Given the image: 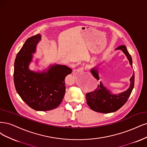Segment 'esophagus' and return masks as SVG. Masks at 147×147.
Returning <instances> with one entry per match:
<instances>
[{"mask_svg":"<svg viewBox=\"0 0 147 147\" xmlns=\"http://www.w3.org/2000/svg\"><path fill=\"white\" fill-rule=\"evenodd\" d=\"M84 71V68L83 67H81V68H79L77 69H76L74 71V73L75 72H78V73H81V72H83Z\"/></svg>","mask_w":147,"mask_h":147,"instance_id":"esophagus-1","label":"esophagus"}]
</instances>
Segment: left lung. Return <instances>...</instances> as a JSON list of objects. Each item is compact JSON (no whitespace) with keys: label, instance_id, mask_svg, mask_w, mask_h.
Returning a JSON list of instances; mask_svg holds the SVG:
<instances>
[{"label":"left lung","instance_id":"obj_1","mask_svg":"<svg viewBox=\"0 0 147 147\" xmlns=\"http://www.w3.org/2000/svg\"><path fill=\"white\" fill-rule=\"evenodd\" d=\"M117 49L121 50L126 55L132 67V61L131 55L125 45L118 46ZM91 73L94 78L99 79V73L96 68H93ZM134 86V73L130 78V86L127 90L119 94H112L108 89L103 86L101 82L94 91L86 94L87 103L93 111L100 113H111L118 111L128 99Z\"/></svg>","mask_w":147,"mask_h":147}]
</instances>
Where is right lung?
Here are the masks:
<instances>
[{
	"label": "right lung",
	"mask_w": 147,
	"mask_h": 147,
	"mask_svg": "<svg viewBox=\"0 0 147 147\" xmlns=\"http://www.w3.org/2000/svg\"><path fill=\"white\" fill-rule=\"evenodd\" d=\"M37 34L28 38L16 55L14 66V83L19 95L33 109H54L62 101L66 87L65 78L71 73L67 66L53 65L46 71L35 72L29 67L41 40Z\"/></svg>",
	"instance_id": "obj_1"
}]
</instances>
